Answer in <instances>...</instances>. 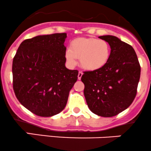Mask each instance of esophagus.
<instances>
[{
	"label": "esophagus",
	"instance_id": "esophagus-1",
	"mask_svg": "<svg viewBox=\"0 0 151 151\" xmlns=\"http://www.w3.org/2000/svg\"><path fill=\"white\" fill-rule=\"evenodd\" d=\"M83 72H82V71H79V73H78V76H77V77H78V79L79 80H80V79H81V77H82V76H83Z\"/></svg>",
	"mask_w": 151,
	"mask_h": 151
}]
</instances>
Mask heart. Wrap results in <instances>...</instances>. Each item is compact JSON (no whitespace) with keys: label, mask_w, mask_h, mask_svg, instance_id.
<instances>
[{"label":"heart","mask_w":151,"mask_h":151,"mask_svg":"<svg viewBox=\"0 0 151 151\" xmlns=\"http://www.w3.org/2000/svg\"><path fill=\"white\" fill-rule=\"evenodd\" d=\"M111 55V47L106 40L96 38H77L71 43V49H67L65 58L71 66L80 59L82 68L87 71H97L108 63Z\"/></svg>","instance_id":"heart-1"}]
</instances>
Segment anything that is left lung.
<instances>
[{
	"mask_svg": "<svg viewBox=\"0 0 151 151\" xmlns=\"http://www.w3.org/2000/svg\"><path fill=\"white\" fill-rule=\"evenodd\" d=\"M109 43L111 55L101 69L85 71L81 80L89 109L98 116L111 117L131 105L140 78L139 63L133 47L112 35L99 36Z\"/></svg>",
	"mask_w": 151,
	"mask_h": 151,
	"instance_id": "1",
	"label": "left lung"
}]
</instances>
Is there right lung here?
<instances>
[{"mask_svg":"<svg viewBox=\"0 0 151 151\" xmlns=\"http://www.w3.org/2000/svg\"><path fill=\"white\" fill-rule=\"evenodd\" d=\"M66 33L38 35L20 43L12 62L13 89L35 114L49 117L65 108L78 71L65 67Z\"/></svg>","mask_w":151,"mask_h":151,"instance_id":"1","label":"right lung"}]
</instances>
